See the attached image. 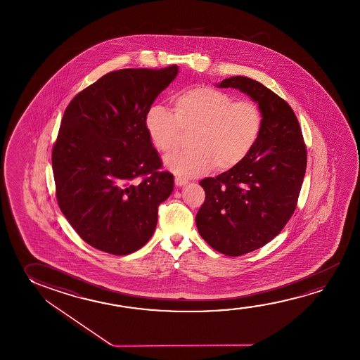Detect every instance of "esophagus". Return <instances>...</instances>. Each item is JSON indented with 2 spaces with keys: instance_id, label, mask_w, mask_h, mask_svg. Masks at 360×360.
<instances>
[{
  "instance_id": "obj_1",
  "label": "esophagus",
  "mask_w": 360,
  "mask_h": 360,
  "mask_svg": "<svg viewBox=\"0 0 360 360\" xmlns=\"http://www.w3.org/2000/svg\"><path fill=\"white\" fill-rule=\"evenodd\" d=\"M174 183H176V186H178V187H182V186H186L188 181L184 179V178L176 177L174 178Z\"/></svg>"
}]
</instances>
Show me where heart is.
Returning <instances> with one entry per match:
<instances>
[{
    "instance_id": "obj_1",
    "label": "heart",
    "mask_w": 360,
    "mask_h": 360,
    "mask_svg": "<svg viewBox=\"0 0 360 360\" xmlns=\"http://www.w3.org/2000/svg\"><path fill=\"white\" fill-rule=\"evenodd\" d=\"M144 127L154 147L168 153L177 147L181 130L193 129L187 150L169 154L165 163L178 177H198L216 168L229 171L246 160L259 141L264 114L256 101H233L214 88L189 89L163 105L148 109Z\"/></svg>"
}]
</instances>
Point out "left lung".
I'll return each mask as SVG.
<instances>
[{
	"instance_id": "1",
	"label": "left lung",
	"mask_w": 360,
	"mask_h": 360,
	"mask_svg": "<svg viewBox=\"0 0 360 360\" xmlns=\"http://www.w3.org/2000/svg\"><path fill=\"white\" fill-rule=\"evenodd\" d=\"M217 86L238 89L264 114L246 160L200 182L206 198L195 216L198 232L216 251L235 257L265 246L288 224L307 171V146L291 106L265 85L232 77Z\"/></svg>"
}]
</instances>
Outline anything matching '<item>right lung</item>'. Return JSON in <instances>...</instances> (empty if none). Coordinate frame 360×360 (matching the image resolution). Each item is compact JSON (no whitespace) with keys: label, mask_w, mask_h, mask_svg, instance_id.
I'll return each mask as SVG.
<instances>
[{"label":"right lung","mask_w":360,"mask_h":360,"mask_svg":"<svg viewBox=\"0 0 360 360\" xmlns=\"http://www.w3.org/2000/svg\"><path fill=\"white\" fill-rule=\"evenodd\" d=\"M178 66L108 72L70 101L53 148L56 198L77 235L108 254L129 255L153 235L173 174L144 127Z\"/></svg>","instance_id":"1"}]
</instances>
